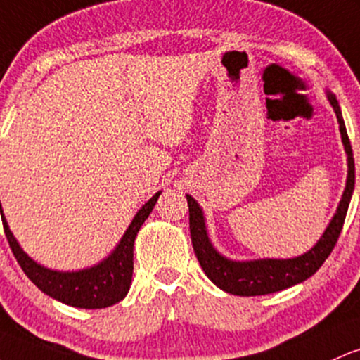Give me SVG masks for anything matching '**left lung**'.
Segmentation results:
<instances>
[{"label": "left lung", "instance_id": "obj_1", "mask_svg": "<svg viewBox=\"0 0 360 360\" xmlns=\"http://www.w3.org/2000/svg\"><path fill=\"white\" fill-rule=\"evenodd\" d=\"M328 102L337 114L338 124H340L342 143L347 153V183L340 203H338L337 212L333 219L330 220L328 227L323 232L318 243L301 256L287 259L278 258H259V259H246V262H238L227 256L220 255L208 238L207 222L198 201L191 195H186L189 207V232H191L193 250H195L196 258L203 268L205 275L215 283L219 289L234 295H264L274 294V292L289 289L292 285L304 282L319 270L325 259L330 256L331 250L337 244L338 236H340L343 222H345L347 210H349L350 198L354 193L355 184V165L354 153L350 147L349 136H347L345 122H343L340 105H338L337 97L326 90Z\"/></svg>", "mask_w": 360, "mask_h": 360}]
</instances>
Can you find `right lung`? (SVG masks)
<instances>
[{
  "instance_id": "add662e5",
  "label": "right lung",
  "mask_w": 360,
  "mask_h": 360,
  "mask_svg": "<svg viewBox=\"0 0 360 360\" xmlns=\"http://www.w3.org/2000/svg\"><path fill=\"white\" fill-rule=\"evenodd\" d=\"M160 193L162 191H157L136 212L131 224L128 225L121 240L108 258L102 259L101 263L94 264V266L77 271L51 270V268L42 266L41 263L30 258L20 248L15 236L11 234L5 219V213H3L1 201L0 213L6 239L10 243L15 258H17L22 270L25 271V275L32 280L39 289L49 295V297L56 299V301L63 304H68V306L80 307V309H102V307H109L112 304L122 301L126 294H128L133 276V246H135V238L141 225L152 213Z\"/></svg>"
}]
</instances>
